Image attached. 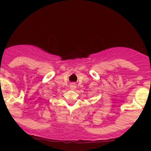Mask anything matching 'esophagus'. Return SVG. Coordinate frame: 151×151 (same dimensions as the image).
Listing matches in <instances>:
<instances>
[{"mask_svg":"<svg viewBox=\"0 0 151 151\" xmlns=\"http://www.w3.org/2000/svg\"><path fill=\"white\" fill-rule=\"evenodd\" d=\"M76 85L75 83H71V84L69 85V88H70V89L71 90H74L76 88Z\"/></svg>","mask_w":151,"mask_h":151,"instance_id":"obj_1","label":"esophagus"}]
</instances>
